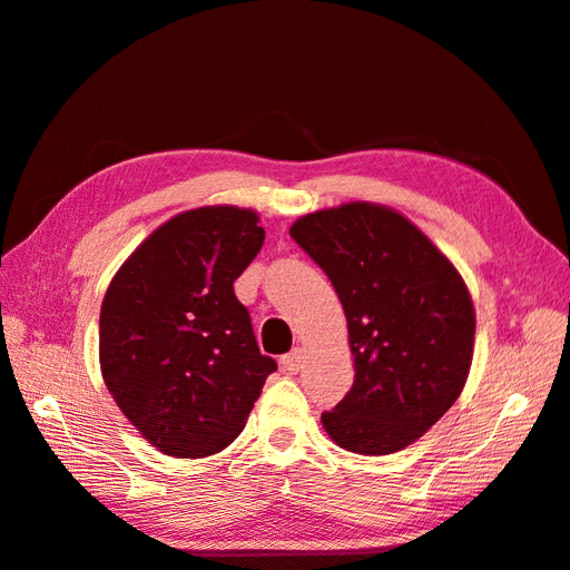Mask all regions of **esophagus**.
Wrapping results in <instances>:
<instances>
[{"mask_svg":"<svg viewBox=\"0 0 570 570\" xmlns=\"http://www.w3.org/2000/svg\"><path fill=\"white\" fill-rule=\"evenodd\" d=\"M302 350L297 346V350H293L289 354H285L283 358H281V364H283V371H287V374H297V371L302 368Z\"/></svg>","mask_w":570,"mask_h":570,"instance_id":"obj_1","label":"esophagus"}]
</instances>
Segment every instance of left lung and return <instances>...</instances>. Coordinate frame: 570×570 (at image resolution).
Masks as SVG:
<instances>
[{
  "instance_id": "1",
  "label": "left lung",
  "mask_w": 570,
  "mask_h": 570,
  "mask_svg": "<svg viewBox=\"0 0 570 570\" xmlns=\"http://www.w3.org/2000/svg\"><path fill=\"white\" fill-rule=\"evenodd\" d=\"M289 236L344 307L354 386L322 413L336 445L391 455L428 433L464 389L474 305L448 255L389 206L350 202L299 216Z\"/></svg>"
}]
</instances>
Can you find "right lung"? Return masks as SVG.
<instances>
[{
	"mask_svg": "<svg viewBox=\"0 0 570 570\" xmlns=\"http://www.w3.org/2000/svg\"><path fill=\"white\" fill-rule=\"evenodd\" d=\"M258 224L250 208L228 204L181 212L139 243L102 297V381L165 455L228 448L277 368L234 293L263 246Z\"/></svg>",
	"mask_w": 570,
	"mask_h": 570,
	"instance_id": "add662e5",
	"label": "right lung"
}]
</instances>
